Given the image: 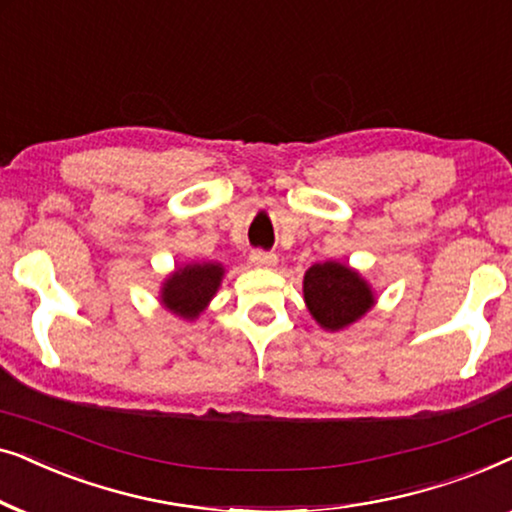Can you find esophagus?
Returning a JSON list of instances; mask_svg holds the SVG:
<instances>
[{"label": "esophagus", "instance_id": "esophagus-1", "mask_svg": "<svg viewBox=\"0 0 512 512\" xmlns=\"http://www.w3.org/2000/svg\"><path fill=\"white\" fill-rule=\"evenodd\" d=\"M249 261L256 265V268H275L277 265V256L275 254H270V251H251V256H249Z\"/></svg>", "mask_w": 512, "mask_h": 512}]
</instances>
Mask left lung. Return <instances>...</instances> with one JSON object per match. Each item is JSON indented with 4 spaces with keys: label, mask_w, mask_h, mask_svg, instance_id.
Wrapping results in <instances>:
<instances>
[{
    "label": "left lung",
    "mask_w": 512,
    "mask_h": 512,
    "mask_svg": "<svg viewBox=\"0 0 512 512\" xmlns=\"http://www.w3.org/2000/svg\"><path fill=\"white\" fill-rule=\"evenodd\" d=\"M307 312L324 331H345L366 317L377 303L368 279L340 261L314 263L303 277Z\"/></svg>",
    "instance_id": "left-lung-1"
}]
</instances>
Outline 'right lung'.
<instances>
[{
  "mask_svg": "<svg viewBox=\"0 0 512 512\" xmlns=\"http://www.w3.org/2000/svg\"><path fill=\"white\" fill-rule=\"evenodd\" d=\"M226 268L216 261H191L174 268L160 284L158 300L167 312L195 321L221 289Z\"/></svg>",
  "mask_w": 512,
  "mask_h": 512,
  "instance_id": "right-lung-1",
  "label": "right lung"
}]
</instances>
